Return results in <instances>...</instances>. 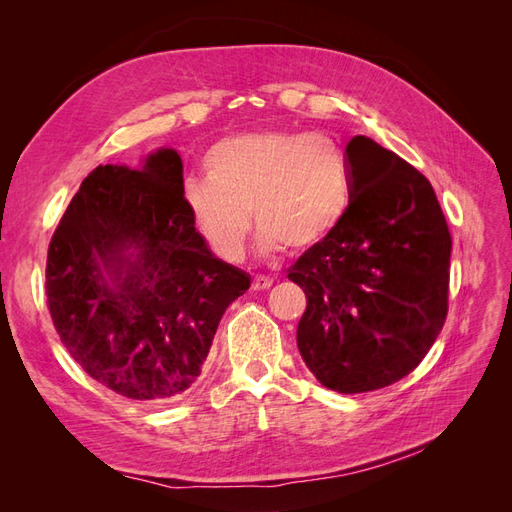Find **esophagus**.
I'll return each instance as SVG.
<instances>
[{"instance_id":"1","label":"esophagus","mask_w":512,"mask_h":512,"mask_svg":"<svg viewBox=\"0 0 512 512\" xmlns=\"http://www.w3.org/2000/svg\"><path fill=\"white\" fill-rule=\"evenodd\" d=\"M271 286H273V280H271V277H267V275H256L254 282H252L254 290H267Z\"/></svg>"}]
</instances>
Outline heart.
I'll list each match as a JSON object with an SVG mask.
<instances>
[{"instance_id": "heart-1", "label": "heart", "mask_w": 512, "mask_h": 512, "mask_svg": "<svg viewBox=\"0 0 512 512\" xmlns=\"http://www.w3.org/2000/svg\"><path fill=\"white\" fill-rule=\"evenodd\" d=\"M205 181L185 185L192 224L211 252L239 262L250 235L260 254L312 250L342 222L350 205V166L322 132L262 130L222 138L203 158Z\"/></svg>"}]
</instances>
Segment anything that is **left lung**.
Segmentation results:
<instances>
[{"instance_id":"obj_1","label":"left lung","mask_w":512,"mask_h":512,"mask_svg":"<svg viewBox=\"0 0 512 512\" xmlns=\"http://www.w3.org/2000/svg\"><path fill=\"white\" fill-rule=\"evenodd\" d=\"M350 205L288 280L307 307L297 346L316 380L354 395L423 361L446 320L451 232L431 183L367 136L346 145Z\"/></svg>"}]
</instances>
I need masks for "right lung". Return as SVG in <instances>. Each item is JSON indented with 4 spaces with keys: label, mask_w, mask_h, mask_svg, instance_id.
<instances>
[{
    "label": "right lung",
    "mask_w": 512,
    "mask_h": 512,
    "mask_svg": "<svg viewBox=\"0 0 512 512\" xmlns=\"http://www.w3.org/2000/svg\"><path fill=\"white\" fill-rule=\"evenodd\" d=\"M250 275L215 256L183 200L170 147L141 166H98L49 245L46 297L61 344L87 374L164 404L198 380L226 307Z\"/></svg>",
    "instance_id": "obj_1"
}]
</instances>
